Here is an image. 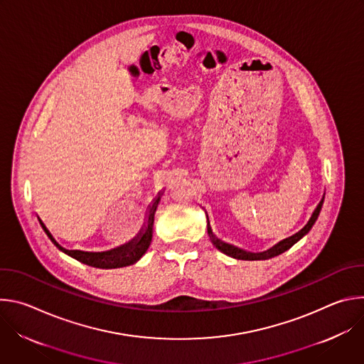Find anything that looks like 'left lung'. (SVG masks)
<instances>
[{"instance_id":"obj_1","label":"left lung","mask_w":364,"mask_h":364,"mask_svg":"<svg viewBox=\"0 0 364 364\" xmlns=\"http://www.w3.org/2000/svg\"><path fill=\"white\" fill-rule=\"evenodd\" d=\"M323 203H324V197L321 198V201H320L318 205L316 207L314 213L311 215L308 223H306L298 233H295V235H292V236H289V237L281 240L279 243H277L275 246H272L271 249H268V250H265V252H259V253L247 252V250H243V249H240V247H237V246H233V245H229V243L220 240V239L216 237V235L213 233L212 226H210V222H209V216L205 215V218H207V233H209V237H210L212 243H213L220 252H223L225 255H228V256H230V257L242 259V261H265V259L278 256V255L284 253L285 250H288L292 245H295L301 237H304V236L311 230V228L314 226L316 220L318 219V215H320V212H321Z\"/></svg>"}]
</instances>
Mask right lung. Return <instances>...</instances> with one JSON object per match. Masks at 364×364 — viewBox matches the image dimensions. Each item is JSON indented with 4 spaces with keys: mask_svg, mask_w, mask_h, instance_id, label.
Returning <instances> with one entry per match:
<instances>
[{
    "mask_svg": "<svg viewBox=\"0 0 364 364\" xmlns=\"http://www.w3.org/2000/svg\"><path fill=\"white\" fill-rule=\"evenodd\" d=\"M161 200V193H159V196L154 198L152 204L149 205L148 210V218H146V223L144 226V229H141V232L136 235L135 239H132L131 242L107 250V252H83V250H69L66 247H63L62 245L58 243V240L53 237L48 232V229L46 228V225L41 222V219L37 216L43 230L46 232V235L48 236V239L56 245V247H59L62 252H65L66 255L72 256L76 261L93 267V268H99V269H115V268H124L128 265L135 264L136 261L142 257V255L146 252V249L151 245L152 240V226H154V215L155 210H157L159 203Z\"/></svg>",
    "mask_w": 364,
    "mask_h": 364,
    "instance_id": "add662e5",
    "label": "right lung"
}]
</instances>
